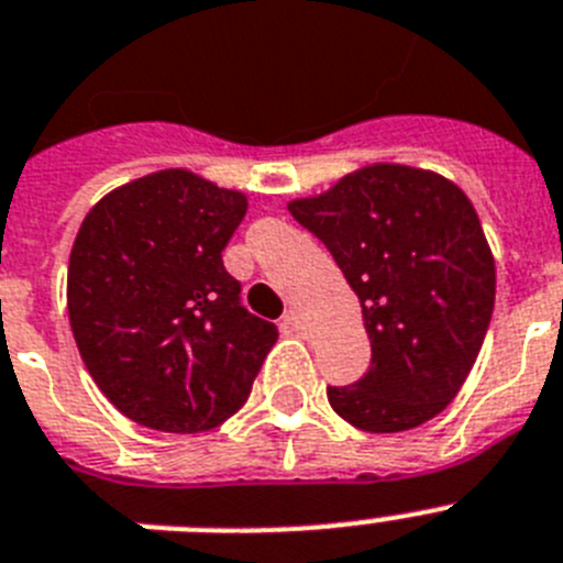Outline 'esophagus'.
<instances>
[{"label": "esophagus", "instance_id": "esophagus-1", "mask_svg": "<svg viewBox=\"0 0 563 563\" xmlns=\"http://www.w3.org/2000/svg\"><path fill=\"white\" fill-rule=\"evenodd\" d=\"M285 328L292 330V333H301V330H305V319H301L299 310H287V313H285Z\"/></svg>", "mask_w": 563, "mask_h": 563}]
</instances>
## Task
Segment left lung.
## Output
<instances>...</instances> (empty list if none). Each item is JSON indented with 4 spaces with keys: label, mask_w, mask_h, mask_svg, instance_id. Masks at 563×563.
Returning <instances> with one entry per match:
<instances>
[{
    "label": "left lung",
    "mask_w": 563,
    "mask_h": 563,
    "mask_svg": "<svg viewBox=\"0 0 563 563\" xmlns=\"http://www.w3.org/2000/svg\"><path fill=\"white\" fill-rule=\"evenodd\" d=\"M341 267L364 310L369 367L328 387L330 407L367 432L439 416L475 364L496 305V264L473 205L453 181L373 165L290 205Z\"/></svg>",
    "instance_id": "obj_1"
}]
</instances>
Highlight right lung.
I'll return each mask as SVG.
<instances>
[{"label": "right lung", "mask_w": 563, "mask_h": 563, "mask_svg": "<svg viewBox=\"0 0 563 563\" xmlns=\"http://www.w3.org/2000/svg\"><path fill=\"white\" fill-rule=\"evenodd\" d=\"M247 199L187 170L104 196L67 267V316L108 401L142 427L205 432L247 401L278 339L242 305L222 250Z\"/></svg>", "instance_id": "right-lung-1"}]
</instances>
